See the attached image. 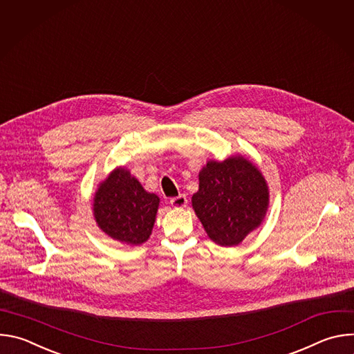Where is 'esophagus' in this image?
<instances>
[{
  "label": "esophagus",
  "mask_w": 354,
  "mask_h": 354,
  "mask_svg": "<svg viewBox=\"0 0 354 354\" xmlns=\"http://www.w3.org/2000/svg\"><path fill=\"white\" fill-rule=\"evenodd\" d=\"M169 205H171L174 209H183V207H186V205H187V198H186L185 194H179V196L171 198Z\"/></svg>",
  "instance_id": "obj_1"
}]
</instances>
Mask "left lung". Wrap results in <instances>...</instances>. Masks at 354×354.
<instances>
[{
  "instance_id": "left-lung-1",
  "label": "left lung",
  "mask_w": 354,
  "mask_h": 354,
  "mask_svg": "<svg viewBox=\"0 0 354 354\" xmlns=\"http://www.w3.org/2000/svg\"><path fill=\"white\" fill-rule=\"evenodd\" d=\"M269 200V186L261 169L236 154L221 162L210 160L201 168L192 207L213 242L236 246L261 227Z\"/></svg>"
}]
</instances>
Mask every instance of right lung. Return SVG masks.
Wrapping results in <instances>:
<instances>
[{
    "mask_svg": "<svg viewBox=\"0 0 354 354\" xmlns=\"http://www.w3.org/2000/svg\"><path fill=\"white\" fill-rule=\"evenodd\" d=\"M160 197L147 192L124 167L115 168L97 185L92 212L97 227L112 239L137 246L153 232Z\"/></svg>",
    "mask_w": 354,
    "mask_h": 354,
    "instance_id": "1",
    "label": "right lung"
}]
</instances>
